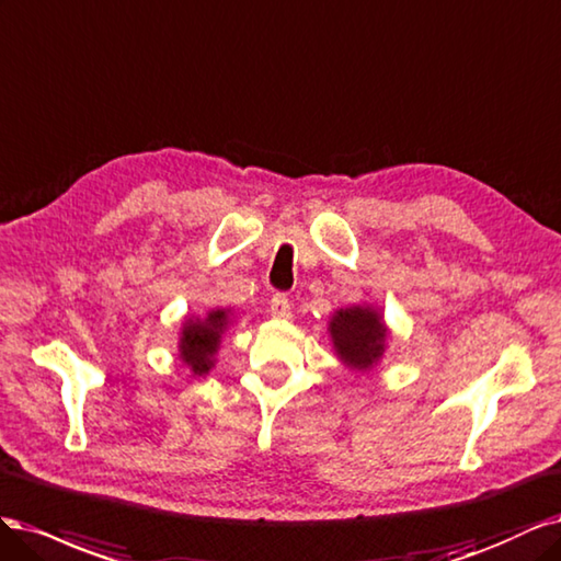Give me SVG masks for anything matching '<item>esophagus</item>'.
Wrapping results in <instances>:
<instances>
[{
    "label": "esophagus",
    "mask_w": 561,
    "mask_h": 561,
    "mask_svg": "<svg viewBox=\"0 0 561 561\" xmlns=\"http://www.w3.org/2000/svg\"><path fill=\"white\" fill-rule=\"evenodd\" d=\"M270 314L275 319H288L291 317V300H288L284 294H275L273 300H270Z\"/></svg>",
    "instance_id": "esophagus-1"
}]
</instances>
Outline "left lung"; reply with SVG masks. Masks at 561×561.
<instances>
[{
  "instance_id": "obj_1",
  "label": "left lung",
  "mask_w": 561,
  "mask_h": 561,
  "mask_svg": "<svg viewBox=\"0 0 561 561\" xmlns=\"http://www.w3.org/2000/svg\"><path fill=\"white\" fill-rule=\"evenodd\" d=\"M333 345L347 366L366 370L382 356L385 327L382 317L368 310V307H350L340 310L331 321Z\"/></svg>"
}]
</instances>
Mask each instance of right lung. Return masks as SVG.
<instances>
[{
	"label": "right lung",
	"instance_id": "add662e5",
	"mask_svg": "<svg viewBox=\"0 0 561 561\" xmlns=\"http://www.w3.org/2000/svg\"><path fill=\"white\" fill-rule=\"evenodd\" d=\"M226 327V312H211L205 321H191L184 329L182 337V356L195 373H207L211 366V354L219 345V335Z\"/></svg>",
	"mask_w": 561,
	"mask_h": 561
}]
</instances>
